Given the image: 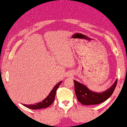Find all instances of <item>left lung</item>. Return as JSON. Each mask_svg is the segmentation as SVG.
Instances as JSON below:
<instances>
[{
	"instance_id": "obj_1",
	"label": "left lung",
	"mask_w": 127,
	"mask_h": 127,
	"mask_svg": "<svg viewBox=\"0 0 127 127\" xmlns=\"http://www.w3.org/2000/svg\"><path fill=\"white\" fill-rule=\"evenodd\" d=\"M74 81L75 91L78 101L84 105H93L98 104L107 100L113 94L118 80L116 79L114 84L107 90L102 93H96L92 91L81 83Z\"/></svg>"
}]
</instances>
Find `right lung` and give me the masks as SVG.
I'll use <instances>...</instances> for the list:
<instances>
[{
	"instance_id": "right-lung-1",
	"label": "right lung",
	"mask_w": 127,
	"mask_h": 127,
	"mask_svg": "<svg viewBox=\"0 0 127 127\" xmlns=\"http://www.w3.org/2000/svg\"><path fill=\"white\" fill-rule=\"evenodd\" d=\"M62 81L58 83L54 87L52 91L50 92V93L48 94V95L45 98L44 100H42V101L39 102V103H37L35 104H23L26 107H28L29 109H43L46 108V107H49L51 104L53 103L54 101L55 94H56V91L59 86L62 84Z\"/></svg>"
}]
</instances>
